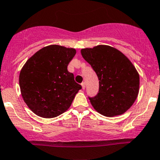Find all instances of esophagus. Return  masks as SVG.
<instances>
[{
	"instance_id": "obj_1",
	"label": "esophagus",
	"mask_w": 160,
	"mask_h": 160,
	"mask_svg": "<svg viewBox=\"0 0 160 160\" xmlns=\"http://www.w3.org/2000/svg\"><path fill=\"white\" fill-rule=\"evenodd\" d=\"M81 86H82V88L84 90L85 88H86V84H85V82H83V83H81Z\"/></svg>"
}]
</instances>
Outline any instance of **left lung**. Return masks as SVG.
Masks as SVG:
<instances>
[{
	"label": "left lung",
	"mask_w": 160,
	"mask_h": 160,
	"mask_svg": "<svg viewBox=\"0 0 160 160\" xmlns=\"http://www.w3.org/2000/svg\"><path fill=\"white\" fill-rule=\"evenodd\" d=\"M99 80L97 95L90 98L93 108L108 117L122 115L134 103L139 92L138 72L120 51L108 45H98L80 51Z\"/></svg>",
	"instance_id": "obj_1"
}]
</instances>
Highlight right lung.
<instances>
[{"instance_id":"1","label":"right lung","mask_w":160,"mask_h":160,"mask_svg":"<svg viewBox=\"0 0 160 160\" xmlns=\"http://www.w3.org/2000/svg\"><path fill=\"white\" fill-rule=\"evenodd\" d=\"M76 53L75 48L49 45L36 52L22 68V97L38 116L50 119L62 114L82 88L67 69Z\"/></svg>"}]
</instances>
